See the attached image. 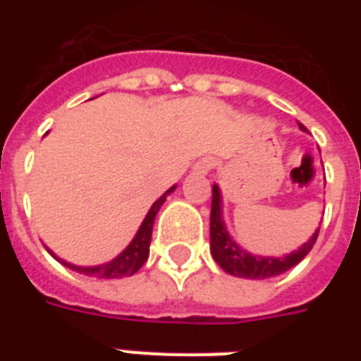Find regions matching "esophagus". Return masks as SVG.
I'll return each mask as SVG.
<instances>
[{
    "label": "esophagus",
    "instance_id": "esophagus-1",
    "mask_svg": "<svg viewBox=\"0 0 361 361\" xmlns=\"http://www.w3.org/2000/svg\"><path fill=\"white\" fill-rule=\"evenodd\" d=\"M212 169H214V159L212 157L200 159V161H197V164L192 166V170H195L197 174H208Z\"/></svg>",
    "mask_w": 361,
    "mask_h": 361
}]
</instances>
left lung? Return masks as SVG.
Wrapping results in <instances>:
<instances>
[{"label": "left lung", "instance_id": "obj_1", "mask_svg": "<svg viewBox=\"0 0 361 361\" xmlns=\"http://www.w3.org/2000/svg\"><path fill=\"white\" fill-rule=\"evenodd\" d=\"M302 127V125H300ZM317 228L314 234L305 241L298 251H292L286 257H258L251 255L245 249H241L236 241L232 240L226 231L223 221V198H221L219 187L214 185V197H212V214H209V247L212 257L226 274L243 279H269L275 275H281L294 268L298 262H302L307 257V252L313 249L314 241L319 238Z\"/></svg>", "mask_w": 361, "mask_h": 361}]
</instances>
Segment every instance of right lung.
I'll return each instance as SVG.
<instances>
[{
  "instance_id": "right-lung-1",
  "label": "right lung",
  "mask_w": 361,
  "mask_h": 361,
  "mask_svg": "<svg viewBox=\"0 0 361 361\" xmlns=\"http://www.w3.org/2000/svg\"><path fill=\"white\" fill-rule=\"evenodd\" d=\"M174 189L176 185L170 187L163 197L157 198V200L153 202V206L149 208V212H147V215L144 217V221H142L140 228H138V232L135 234L133 241L125 247L123 251H121L114 260H110V262L106 264H101V266H87V268H84V266H75V264L65 262V260L56 257V255L47 247L48 252H50L56 260H59V262L63 264V266H67V268L75 269L78 274L90 275V277H97V279H121V277H129V275L136 274V271L144 266V262L147 260V255H149L153 221L157 217V212L161 209V206H163V202L166 200V197H169Z\"/></svg>"
}]
</instances>
